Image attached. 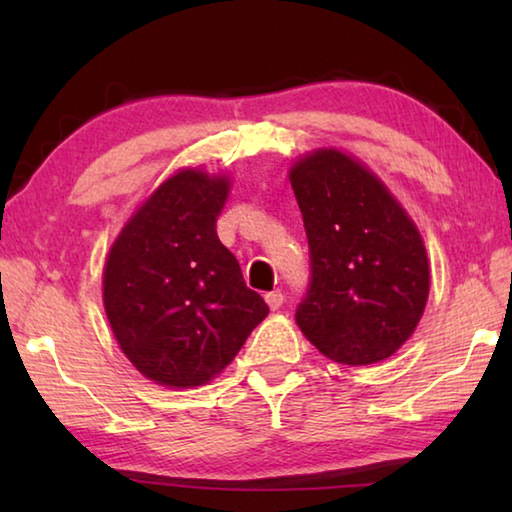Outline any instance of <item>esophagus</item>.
Segmentation results:
<instances>
[{"mask_svg":"<svg viewBox=\"0 0 512 512\" xmlns=\"http://www.w3.org/2000/svg\"><path fill=\"white\" fill-rule=\"evenodd\" d=\"M266 302H268V307H271L273 311H275V309H280V307H282V302H284V293H282V291H271V293H266Z\"/></svg>","mask_w":512,"mask_h":512,"instance_id":"obj_1","label":"esophagus"}]
</instances>
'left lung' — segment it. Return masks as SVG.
Here are the masks:
<instances>
[{"label":"left lung","instance_id":"8db88e82","mask_svg":"<svg viewBox=\"0 0 512 512\" xmlns=\"http://www.w3.org/2000/svg\"><path fill=\"white\" fill-rule=\"evenodd\" d=\"M291 187L309 241V287L296 309L302 334L345 366L391 357L429 296L418 228L375 173L341 151L302 158Z\"/></svg>","mask_w":512,"mask_h":512}]
</instances>
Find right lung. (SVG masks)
<instances>
[{"mask_svg": "<svg viewBox=\"0 0 512 512\" xmlns=\"http://www.w3.org/2000/svg\"><path fill=\"white\" fill-rule=\"evenodd\" d=\"M228 180L185 169L112 244L103 305L119 348L164 386H201L237 357L268 305L216 235Z\"/></svg>", "mask_w": 512, "mask_h": 512, "instance_id": "right-lung-1", "label": "right lung"}]
</instances>
